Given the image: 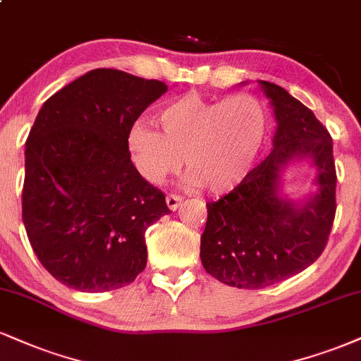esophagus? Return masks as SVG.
I'll use <instances>...</instances> for the list:
<instances>
[{
	"label": "esophagus",
	"mask_w": 361,
	"mask_h": 361,
	"mask_svg": "<svg viewBox=\"0 0 361 361\" xmlns=\"http://www.w3.org/2000/svg\"><path fill=\"white\" fill-rule=\"evenodd\" d=\"M181 202H183V198H181L180 195H173L171 193V195H168V197H166V205H168L169 210H173V212H175L176 208L181 205Z\"/></svg>",
	"instance_id": "1"
}]
</instances>
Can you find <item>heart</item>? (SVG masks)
I'll return each instance as SVG.
<instances>
[{"label": "heart", "mask_w": 361, "mask_h": 361, "mask_svg": "<svg viewBox=\"0 0 361 361\" xmlns=\"http://www.w3.org/2000/svg\"><path fill=\"white\" fill-rule=\"evenodd\" d=\"M163 133L136 121L128 133L134 168L149 183L180 171L190 186L222 195L235 190L257 163L269 136V112L257 97L208 99L188 92L159 111Z\"/></svg>", "instance_id": "heart-1"}]
</instances>
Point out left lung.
Returning <instances> with one entry per match:
<instances>
[{
	"mask_svg": "<svg viewBox=\"0 0 361 361\" xmlns=\"http://www.w3.org/2000/svg\"><path fill=\"white\" fill-rule=\"evenodd\" d=\"M257 82L274 107L272 151L235 190L207 203L200 244L208 274L238 289L267 288L310 267L326 247L336 214V169L326 128L286 89ZM305 157L317 168V193L299 204L279 197L281 169Z\"/></svg>",
	"mask_w": 361,
	"mask_h": 361,
	"instance_id": "obj_1",
	"label": "left lung"
}]
</instances>
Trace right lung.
<instances>
[{
	"mask_svg": "<svg viewBox=\"0 0 361 361\" xmlns=\"http://www.w3.org/2000/svg\"><path fill=\"white\" fill-rule=\"evenodd\" d=\"M168 90L95 68L42 106L25 149L23 224L42 266L87 293L131 284L146 267V228L166 215L164 193L137 173L128 133Z\"/></svg>",
	"mask_w": 361,
	"mask_h": 361,
	"instance_id": "obj_1",
	"label": "right lung"
}]
</instances>
